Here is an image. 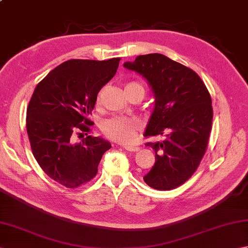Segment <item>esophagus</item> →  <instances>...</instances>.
<instances>
[{
	"mask_svg": "<svg viewBox=\"0 0 248 248\" xmlns=\"http://www.w3.org/2000/svg\"><path fill=\"white\" fill-rule=\"evenodd\" d=\"M124 149L129 152H135L138 151L140 148L139 147H131V146H124Z\"/></svg>",
	"mask_w": 248,
	"mask_h": 248,
	"instance_id": "1",
	"label": "esophagus"
}]
</instances>
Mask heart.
Wrapping results in <instances>:
<instances>
[{
  "label": "heart",
  "mask_w": 248,
  "mask_h": 248,
  "mask_svg": "<svg viewBox=\"0 0 248 248\" xmlns=\"http://www.w3.org/2000/svg\"><path fill=\"white\" fill-rule=\"evenodd\" d=\"M132 87L143 86L138 82H130L125 85V89ZM98 102H100V94L98 97ZM139 129V120L132 117H112L107 119L102 124V130L105 135L110 140L121 144L132 143L136 138V132Z\"/></svg>",
  "instance_id": "obj_1"
}]
</instances>
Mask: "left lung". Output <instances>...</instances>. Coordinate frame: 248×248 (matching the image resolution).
<instances>
[{"label": "left lung", "instance_id": "8db88e82", "mask_svg": "<svg viewBox=\"0 0 248 248\" xmlns=\"http://www.w3.org/2000/svg\"><path fill=\"white\" fill-rule=\"evenodd\" d=\"M124 67L143 76L155 93V109L144 136H166L146 144L155 150V163L144 181L152 188L170 191L192 177L207 150L211 96L196 72L163 54L140 55Z\"/></svg>", "mask_w": 248, "mask_h": 248}]
</instances>
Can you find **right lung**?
<instances>
[{"instance_id":"right-lung-1","label":"right lung","mask_w":248,"mask_h":248,"mask_svg":"<svg viewBox=\"0 0 248 248\" xmlns=\"http://www.w3.org/2000/svg\"><path fill=\"white\" fill-rule=\"evenodd\" d=\"M119 61H67L38 83L30 100L26 131L33 155L46 175L68 188L91 181L110 148L101 138L88 135L77 144L73 138L91 131L98 93L115 76Z\"/></svg>"}]
</instances>
